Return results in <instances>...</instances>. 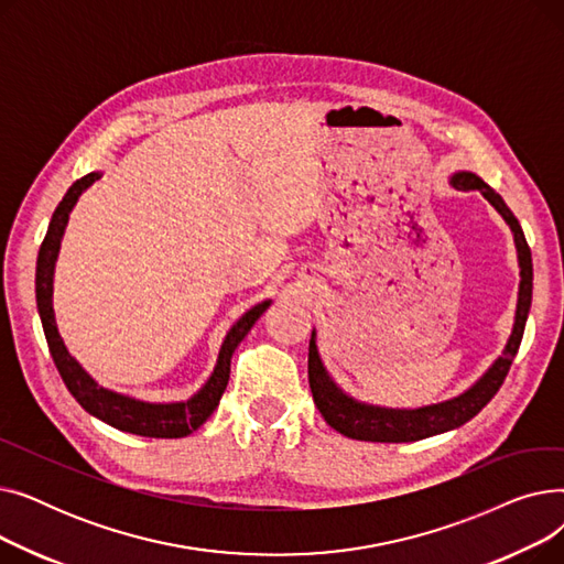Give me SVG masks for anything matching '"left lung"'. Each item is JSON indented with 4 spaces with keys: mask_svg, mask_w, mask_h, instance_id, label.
<instances>
[{
    "mask_svg": "<svg viewBox=\"0 0 564 564\" xmlns=\"http://www.w3.org/2000/svg\"><path fill=\"white\" fill-rule=\"evenodd\" d=\"M451 185L462 192L478 189L496 207V213L506 219V224L510 226V230L514 235L521 281H519V297H517L512 334H510L508 345H506V349H502L500 357L464 393H459L451 400L436 402V404L419 406V409H391V406H377V404L354 400L338 387L319 359L315 329H313L311 345H308L311 393H313V400L324 416V421H327L336 432H340L349 438L379 441V443H406V441H419V438H427L434 434L455 430V427L468 423L473 416H478L482 406L498 393L502 379H506V375L517 357V349L521 345L523 329H525V319L530 313V302H532V258H530V247L525 242V235H523L517 217L506 205V200H502L482 181L480 175L470 173V171H457L451 177Z\"/></svg>",
    "mask_w": 564,
    "mask_h": 564,
    "instance_id": "left-lung-1",
    "label": "left lung"
}]
</instances>
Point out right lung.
<instances>
[{"label": "right lung", "mask_w": 564, "mask_h": 564, "mask_svg": "<svg viewBox=\"0 0 564 564\" xmlns=\"http://www.w3.org/2000/svg\"><path fill=\"white\" fill-rule=\"evenodd\" d=\"M102 173L94 171L84 177H79L77 183L66 192L64 200L56 205V210L50 219L45 240L39 251L36 260V306L39 315L43 322V332L45 340L50 347V354L54 359V366L62 375L66 389L73 393V398L82 404L84 411L91 413V416L100 419L102 423L139 434V436H153V438H181L198 430L207 419L213 416V411L219 406V400L228 387V377H230V359L245 340V336L251 332L256 319L270 308L272 300H264L249 308L240 319H237L232 327L228 329L221 347H219V357L215 364L213 375L207 377L203 387L183 402H145L137 400L132 395H123L109 391L88 375L79 361L68 351L64 345L62 334H58L56 319H54V306H52V294H54V267L58 258V249H62L64 232L68 226V217L73 213V207L77 198L91 187L96 181H100Z\"/></svg>", "instance_id": "right-lung-1"}]
</instances>
